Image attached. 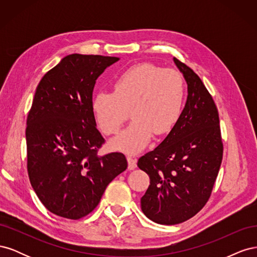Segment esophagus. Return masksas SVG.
<instances>
[{
    "label": "esophagus",
    "mask_w": 257,
    "mask_h": 257,
    "mask_svg": "<svg viewBox=\"0 0 257 257\" xmlns=\"http://www.w3.org/2000/svg\"><path fill=\"white\" fill-rule=\"evenodd\" d=\"M127 162H128V169L130 170H133L137 167V163H136V159L131 157V155H128L127 157Z\"/></svg>",
    "instance_id": "34e87169"
}]
</instances>
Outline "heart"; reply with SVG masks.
<instances>
[{
  "mask_svg": "<svg viewBox=\"0 0 257 257\" xmlns=\"http://www.w3.org/2000/svg\"><path fill=\"white\" fill-rule=\"evenodd\" d=\"M184 81L174 69L144 63L122 73L113 91H100L92 108L105 135L118 133L131 109L132 123L112 141L115 149L135 153L150 142L152 134H166L182 110Z\"/></svg>",
  "mask_w": 257,
  "mask_h": 257,
  "instance_id": "obj_1",
  "label": "heart"
}]
</instances>
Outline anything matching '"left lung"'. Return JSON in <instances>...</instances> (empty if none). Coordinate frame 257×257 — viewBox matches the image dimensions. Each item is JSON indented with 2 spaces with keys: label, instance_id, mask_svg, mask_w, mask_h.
<instances>
[{
  "label": "left lung",
  "instance_id": "8db88e82",
  "mask_svg": "<svg viewBox=\"0 0 257 257\" xmlns=\"http://www.w3.org/2000/svg\"><path fill=\"white\" fill-rule=\"evenodd\" d=\"M188 83V99L167 137L138 159L150 177L142 210L155 223L175 225L191 219L207 204L223 159L219 111L198 75L177 58Z\"/></svg>",
  "mask_w": 257,
  "mask_h": 257
}]
</instances>
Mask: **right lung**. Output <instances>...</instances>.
I'll return each instance as SVG.
<instances>
[{
	"label": "right lung",
	"instance_id": "right-lung-1",
	"mask_svg": "<svg viewBox=\"0 0 257 257\" xmlns=\"http://www.w3.org/2000/svg\"><path fill=\"white\" fill-rule=\"evenodd\" d=\"M115 57L74 53L45 74L28 114V174L42 204L71 220L88 215L113 179L127 168L125 155H98L105 139L92 108L95 81Z\"/></svg>",
	"mask_w": 257,
	"mask_h": 257
}]
</instances>
